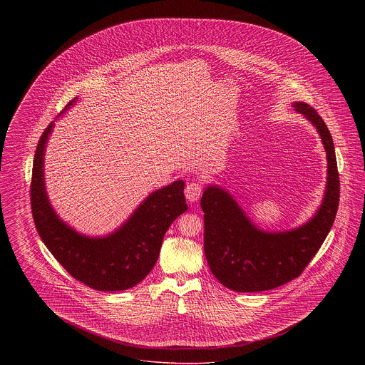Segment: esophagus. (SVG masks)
Instances as JSON below:
<instances>
[{
    "mask_svg": "<svg viewBox=\"0 0 365 365\" xmlns=\"http://www.w3.org/2000/svg\"><path fill=\"white\" fill-rule=\"evenodd\" d=\"M202 191H204L202 185H201L200 182L192 180L190 183H187V186H186V189H185V194H186L187 201L197 202V201L200 200V197L202 195Z\"/></svg>",
    "mask_w": 365,
    "mask_h": 365,
    "instance_id": "esophagus-1",
    "label": "esophagus"
}]
</instances>
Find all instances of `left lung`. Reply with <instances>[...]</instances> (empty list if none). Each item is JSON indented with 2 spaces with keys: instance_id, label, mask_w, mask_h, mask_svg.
<instances>
[{
  "instance_id": "8db88e82",
  "label": "left lung",
  "mask_w": 365,
  "mask_h": 365,
  "mask_svg": "<svg viewBox=\"0 0 365 365\" xmlns=\"http://www.w3.org/2000/svg\"><path fill=\"white\" fill-rule=\"evenodd\" d=\"M293 106L317 128L329 161L326 195L312 219L293 231L264 232L250 223L223 189L209 186L201 198L209 268L223 286L234 292H265L298 278L335 220L341 190L332 137L311 105L294 103Z\"/></svg>"
}]
</instances>
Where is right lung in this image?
Instances as JSON below:
<instances>
[{
    "label": "right lung",
    "mask_w": 365,
    "mask_h": 365,
    "mask_svg": "<svg viewBox=\"0 0 365 365\" xmlns=\"http://www.w3.org/2000/svg\"><path fill=\"white\" fill-rule=\"evenodd\" d=\"M52 128L53 122L36 145L30 186L31 212L41 240L71 277L88 287L98 292L134 287L155 267L167 230L187 210L185 182L176 180L152 192L116 232L104 238L81 235L58 219L46 197L43 155Z\"/></svg>",
    "instance_id": "right-lung-1"
}]
</instances>
